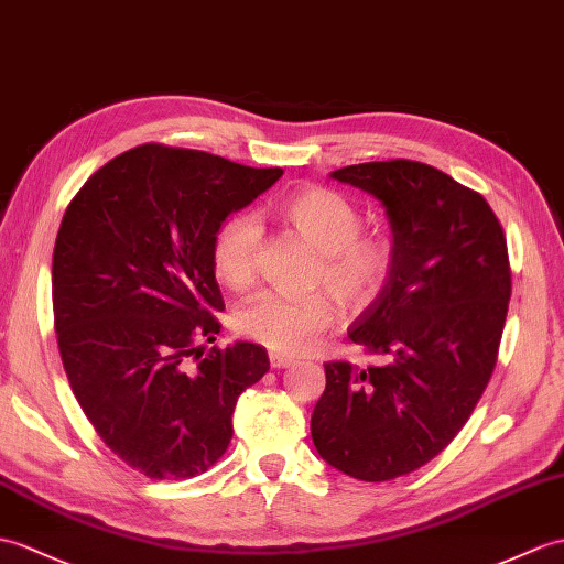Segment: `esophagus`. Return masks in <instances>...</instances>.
Segmentation results:
<instances>
[{
    "label": "esophagus",
    "instance_id": "34e87169",
    "mask_svg": "<svg viewBox=\"0 0 564 564\" xmlns=\"http://www.w3.org/2000/svg\"><path fill=\"white\" fill-rule=\"evenodd\" d=\"M269 362H271V368H291V365L295 362L291 356H283V352H271L269 356Z\"/></svg>",
    "mask_w": 564,
    "mask_h": 564
}]
</instances>
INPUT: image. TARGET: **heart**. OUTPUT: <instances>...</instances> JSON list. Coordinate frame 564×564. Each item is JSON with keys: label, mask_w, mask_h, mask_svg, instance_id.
<instances>
[{"label": "heart", "mask_w": 564, "mask_h": 564, "mask_svg": "<svg viewBox=\"0 0 564 564\" xmlns=\"http://www.w3.org/2000/svg\"><path fill=\"white\" fill-rule=\"evenodd\" d=\"M279 218L319 252L314 283L326 285L346 310H362L384 291L397 261L389 232H360L362 214L346 194L329 187H305L279 204ZM261 228L254 216H232L214 240L216 279L242 291L254 281ZM334 322L329 295L285 297L259 293L235 312V329L276 352H307Z\"/></svg>", "instance_id": "heart-1"}]
</instances>
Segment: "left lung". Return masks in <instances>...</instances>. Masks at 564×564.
Instances as JSON below:
<instances>
[{
    "mask_svg": "<svg viewBox=\"0 0 564 564\" xmlns=\"http://www.w3.org/2000/svg\"><path fill=\"white\" fill-rule=\"evenodd\" d=\"M332 177L384 206L397 261L348 329L389 362L324 365L312 442L336 470L382 482L435 459L474 413L497 362L512 271L488 202L442 170L399 159Z\"/></svg>",
    "mask_w": 564,
    "mask_h": 564,
    "instance_id": "1",
    "label": "left lung"
}]
</instances>
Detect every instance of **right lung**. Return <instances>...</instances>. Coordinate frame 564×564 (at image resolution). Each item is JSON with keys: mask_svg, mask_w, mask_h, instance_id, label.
Segmentation results:
<instances>
[{"mask_svg": "<svg viewBox=\"0 0 564 564\" xmlns=\"http://www.w3.org/2000/svg\"><path fill=\"white\" fill-rule=\"evenodd\" d=\"M283 175L143 143L105 163L64 212L52 307L74 397L100 440L155 480L199 476L226 454L232 411L269 370L267 348L216 341L223 220Z\"/></svg>", "mask_w": 564, "mask_h": 564, "instance_id": "1", "label": "right lung"}]
</instances>
